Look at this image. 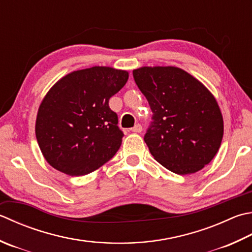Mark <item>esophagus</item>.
I'll return each mask as SVG.
<instances>
[{"label": "esophagus", "mask_w": 252, "mask_h": 252, "mask_svg": "<svg viewBox=\"0 0 252 252\" xmlns=\"http://www.w3.org/2000/svg\"><path fill=\"white\" fill-rule=\"evenodd\" d=\"M131 131L132 132H136V133H140V132H142V126L141 125H135L134 126L132 127L131 129Z\"/></svg>", "instance_id": "obj_1"}]
</instances>
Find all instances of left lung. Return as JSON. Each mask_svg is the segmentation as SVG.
Masks as SVG:
<instances>
[{
  "label": "left lung",
  "mask_w": 252,
  "mask_h": 252,
  "mask_svg": "<svg viewBox=\"0 0 252 252\" xmlns=\"http://www.w3.org/2000/svg\"><path fill=\"white\" fill-rule=\"evenodd\" d=\"M133 77L153 111L144 136L153 157L178 175L194 174L210 164L224 134L213 94L177 66H142L133 70Z\"/></svg>",
  "instance_id": "obj_1"
}]
</instances>
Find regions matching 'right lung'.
<instances>
[{
  "instance_id": "right-lung-1",
  "label": "right lung",
  "mask_w": 252,
  "mask_h": 252,
  "mask_svg": "<svg viewBox=\"0 0 252 252\" xmlns=\"http://www.w3.org/2000/svg\"><path fill=\"white\" fill-rule=\"evenodd\" d=\"M127 78V71L93 66L66 74L49 90L34 126L49 165L68 176H84L112 158L123 133L108 102Z\"/></svg>"
}]
</instances>
